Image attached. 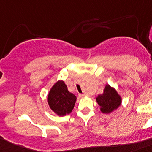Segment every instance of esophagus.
Segmentation results:
<instances>
[{"label": "esophagus", "instance_id": "esophagus-1", "mask_svg": "<svg viewBox=\"0 0 152 152\" xmlns=\"http://www.w3.org/2000/svg\"><path fill=\"white\" fill-rule=\"evenodd\" d=\"M79 96H80V97H85L86 95H85V94H80Z\"/></svg>", "mask_w": 152, "mask_h": 152}]
</instances>
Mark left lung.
I'll use <instances>...</instances> for the list:
<instances>
[{
    "instance_id": "8db88e82",
    "label": "left lung",
    "mask_w": 152,
    "mask_h": 152,
    "mask_svg": "<svg viewBox=\"0 0 152 152\" xmlns=\"http://www.w3.org/2000/svg\"><path fill=\"white\" fill-rule=\"evenodd\" d=\"M96 102L100 106V110L104 114H109L116 110L122 103V97L114 87L106 84L103 94L97 95Z\"/></svg>"
}]
</instances>
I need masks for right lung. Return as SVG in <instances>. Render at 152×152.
I'll use <instances>...</instances> for the list:
<instances>
[{
	"label": "right lung",
	"mask_w": 152,
	"mask_h": 152,
	"mask_svg": "<svg viewBox=\"0 0 152 152\" xmlns=\"http://www.w3.org/2000/svg\"><path fill=\"white\" fill-rule=\"evenodd\" d=\"M48 103L50 108L58 116L70 114L76 101L75 94L68 91L63 80H58L49 91Z\"/></svg>",
	"instance_id": "right-lung-1"
}]
</instances>
